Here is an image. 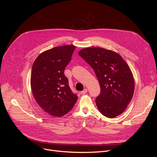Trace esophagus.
I'll return each mask as SVG.
<instances>
[{"instance_id":"esophagus-1","label":"esophagus","mask_w":157,"mask_h":157,"mask_svg":"<svg viewBox=\"0 0 157 157\" xmlns=\"http://www.w3.org/2000/svg\"><path fill=\"white\" fill-rule=\"evenodd\" d=\"M87 92H88V90H87L86 88H85V89H84V90H83V91H81V94L83 95V94H86V93H87Z\"/></svg>"}]
</instances>
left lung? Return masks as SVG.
Segmentation results:
<instances>
[{"label":"left lung","mask_w":157,"mask_h":157,"mask_svg":"<svg viewBox=\"0 0 157 157\" xmlns=\"http://www.w3.org/2000/svg\"><path fill=\"white\" fill-rule=\"evenodd\" d=\"M79 55L92 67L101 93L96 97L98 110L113 118L124 111L132 98L134 80L130 67L117 53L101 48L82 49Z\"/></svg>","instance_id":"left-lung-1"}]
</instances>
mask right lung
Segmentation results:
<instances>
[{"instance_id": "right-lung-1", "label": "right lung", "mask_w": 157, "mask_h": 157, "mask_svg": "<svg viewBox=\"0 0 157 157\" xmlns=\"http://www.w3.org/2000/svg\"><path fill=\"white\" fill-rule=\"evenodd\" d=\"M76 47H55L40 54L32 65L31 88L36 102L45 112L61 117L76 104L78 95L69 86L64 74Z\"/></svg>"}]
</instances>
